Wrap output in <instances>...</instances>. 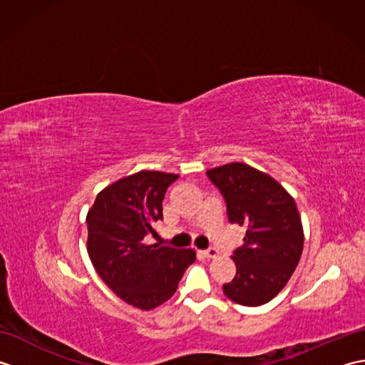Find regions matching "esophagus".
<instances>
[{"label": "esophagus", "instance_id": "obj_1", "mask_svg": "<svg viewBox=\"0 0 365 365\" xmlns=\"http://www.w3.org/2000/svg\"><path fill=\"white\" fill-rule=\"evenodd\" d=\"M204 255L208 259H215L216 255H218V250H216V247H208V250L204 251Z\"/></svg>", "mask_w": 365, "mask_h": 365}]
</instances>
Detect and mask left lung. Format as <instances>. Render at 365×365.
Segmentation results:
<instances>
[{"label": "left lung", "mask_w": 365, "mask_h": 365, "mask_svg": "<svg viewBox=\"0 0 365 365\" xmlns=\"http://www.w3.org/2000/svg\"><path fill=\"white\" fill-rule=\"evenodd\" d=\"M226 200L227 218L246 227L245 245L234 251L237 273L222 285L237 304L255 307L273 299L301 259L304 234L293 197L273 177L245 163L207 170Z\"/></svg>", "instance_id": "left-lung-1"}]
</instances>
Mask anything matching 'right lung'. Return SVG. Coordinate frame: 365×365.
I'll return each instance as SVG.
<instances>
[{"mask_svg": "<svg viewBox=\"0 0 365 365\" xmlns=\"http://www.w3.org/2000/svg\"><path fill=\"white\" fill-rule=\"evenodd\" d=\"M177 174L141 170L102 190L88 212V254L98 276L127 304L150 311L177 290L192 250L145 245L163 220V199Z\"/></svg>", "mask_w": 365, "mask_h": 365, "instance_id": "add662e5", "label": "right lung"}]
</instances>
